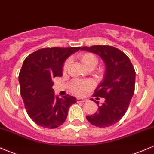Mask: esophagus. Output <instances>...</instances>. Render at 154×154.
Masks as SVG:
<instances>
[{
  "mask_svg": "<svg viewBox=\"0 0 154 154\" xmlns=\"http://www.w3.org/2000/svg\"><path fill=\"white\" fill-rule=\"evenodd\" d=\"M87 100H88L87 98H77V102H86Z\"/></svg>",
  "mask_w": 154,
  "mask_h": 154,
  "instance_id": "obj_1",
  "label": "esophagus"
}]
</instances>
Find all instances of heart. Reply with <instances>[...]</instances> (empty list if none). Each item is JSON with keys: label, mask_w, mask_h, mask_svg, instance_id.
Returning <instances> with one entry per match:
<instances>
[{"label": "heart", "mask_w": 154, "mask_h": 154, "mask_svg": "<svg viewBox=\"0 0 154 154\" xmlns=\"http://www.w3.org/2000/svg\"><path fill=\"white\" fill-rule=\"evenodd\" d=\"M79 59L82 61L85 66L87 68H94L98 63V58L92 53H83L79 56ZM69 59H67L63 65V71H66L69 65ZM93 87V82L91 79H75L70 83V90L72 93L77 95H83L88 93L89 90Z\"/></svg>", "instance_id": "heart-1"}]
</instances>
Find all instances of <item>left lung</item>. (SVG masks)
<instances>
[{
  "label": "left lung",
  "mask_w": 154,
  "mask_h": 154,
  "mask_svg": "<svg viewBox=\"0 0 154 154\" xmlns=\"http://www.w3.org/2000/svg\"><path fill=\"white\" fill-rule=\"evenodd\" d=\"M81 49L99 55L106 66L103 81L93 95L97 100L103 98L104 102L99 105V102L91 98L97 103L98 109L86 118L94 126L110 127L118 122L128 109L135 92V69L128 56L115 47L98 45Z\"/></svg>",
  "instance_id": "8db88e82"
}]
</instances>
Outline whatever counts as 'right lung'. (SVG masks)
<instances>
[{
    "label": "right lung",
    "mask_w": 154,
    "mask_h": 154,
    "mask_svg": "<svg viewBox=\"0 0 154 154\" xmlns=\"http://www.w3.org/2000/svg\"><path fill=\"white\" fill-rule=\"evenodd\" d=\"M80 47L44 48L24 59L19 75L21 95L28 115L35 124L54 129L64 123L76 98H60L52 89L53 79L62 76L63 63Z\"/></svg>",
    "instance_id": "1"
}]
</instances>
